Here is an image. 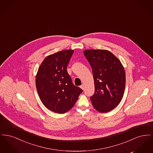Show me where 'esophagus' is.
Instances as JSON below:
<instances>
[{
  "instance_id": "34e87169",
  "label": "esophagus",
  "mask_w": 153,
  "mask_h": 153,
  "mask_svg": "<svg viewBox=\"0 0 153 153\" xmlns=\"http://www.w3.org/2000/svg\"><path fill=\"white\" fill-rule=\"evenodd\" d=\"M80 88H81L82 90H84V85L83 84H82V85L80 86Z\"/></svg>"
}]
</instances>
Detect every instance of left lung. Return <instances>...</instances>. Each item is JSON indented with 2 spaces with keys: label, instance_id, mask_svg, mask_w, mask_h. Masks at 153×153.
I'll use <instances>...</instances> for the list:
<instances>
[{
  "label": "left lung",
  "instance_id": "8db88e82",
  "mask_svg": "<svg viewBox=\"0 0 153 153\" xmlns=\"http://www.w3.org/2000/svg\"><path fill=\"white\" fill-rule=\"evenodd\" d=\"M91 66L95 92L91 97L95 109L105 113L114 109L123 96L126 73L120 61L107 50L84 51Z\"/></svg>",
  "mask_w": 153,
  "mask_h": 153
}]
</instances>
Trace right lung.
<instances>
[{
	"label": "right lung",
	"mask_w": 153,
	"mask_h": 153,
	"mask_svg": "<svg viewBox=\"0 0 153 153\" xmlns=\"http://www.w3.org/2000/svg\"><path fill=\"white\" fill-rule=\"evenodd\" d=\"M73 52L65 50L47 56L36 73L39 97L48 109L56 113L64 114L72 109L82 92L73 85L66 70Z\"/></svg>",
	"instance_id": "add662e5"
}]
</instances>
